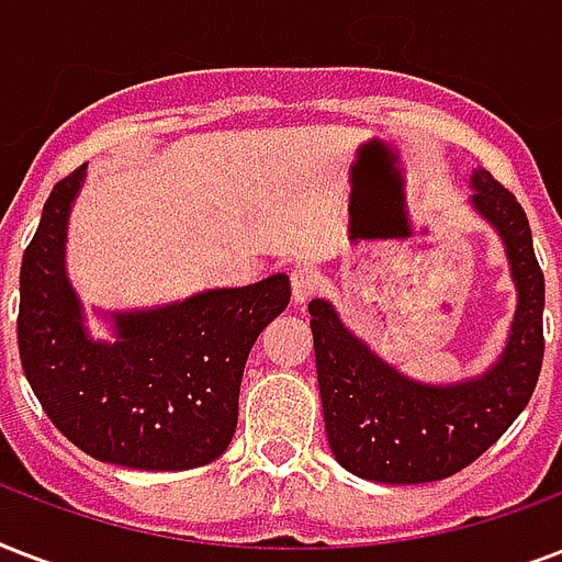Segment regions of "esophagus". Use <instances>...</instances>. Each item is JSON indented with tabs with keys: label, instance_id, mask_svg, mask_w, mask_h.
I'll list each match as a JSON object with an SVG mask.
<instances>
[{
	"label": "esophagus",
	"instance_id": "34e87169",
	"mask_svg": "<svg viewBox=\"0 0 562 562\" xmlns=\"http://www.w3.org/2000/svg\"><path fill=\"white\" fill-rule=\"evenodd\" d=\"M289 282H291V300H294L297 306H303L306 300L315 297L317 271L315 268H308V265H297V268L289 273Z\"/></svg>",
	"mask_w": 562,
	"mask_h": 562
}]
</instances>
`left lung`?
<instances>
[{
    "label": "left lung",
    "mask_w": 562,
    "mask_h": 562,
    "mask_svg": "<svg viewBox=\"0 0 562 562\" xmlns=\"http://www.w3.org/2000/svg\"><path fill=\"white\" fill-rule=\"evenodd\" d=\"M472 189L475 210L505 241L519 289L510 338L490 373L449 387L411 382L352 338L329 303H308L329 449L359 479L382 484L449 479L514 426L537 387L546 352V280L528 215L490 171H475Z\"/></svg>",
    "instance_id": "obj_1"
}]
</instances>
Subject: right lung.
<instances>
[{
  "label": "right lung",
  "mask_w": 562,
  "mask_h": 562,
  "mask_svg": "<svg viewBox=\"0 0 562 562\" xmlns=\"http://www.w3.org/2000/svg\"><path fill=\"white\" fill-rule=\"evenodd\" d=\"M83 166L55 183L22 254L16 341L31 391L57 431L92 458L178 472L233 440L247 352L289 306L285 273L203 291L175 306L116 315V344H95L64 271L66 218Z\"/></svg>",
  "instance_id": "add662e5"
}]
</instances>
